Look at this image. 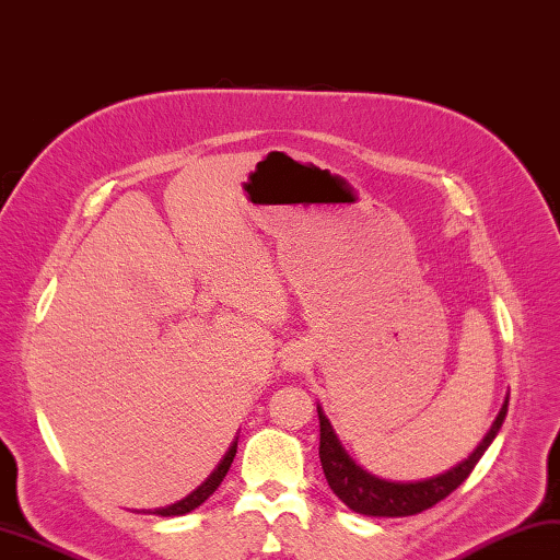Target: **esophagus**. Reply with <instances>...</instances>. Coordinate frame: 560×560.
Returning a JSON list of instances; mask_svg holds the SVG:
<instances>
[{"instance_id":"obj_1","label":"esophagus","mask_w":560,"mask_h":560,"mask_svg":"<svg viewBox=\"0 0 560 560\" xmlns=\"http://www.w3.org/2000/svg\"><path fill=\"white\" fill-rule=\"evenodd\" d=\"M301 365H303V355L298 353H289V355H283V370H289V372H298L301 370Z\"/></svg>"}]
</instances>
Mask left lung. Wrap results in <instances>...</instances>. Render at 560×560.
<instances>
[{
    "label": "left lung",
    "instance_id": "obj_1",
    "mask_svg": "<svg viewBox=\"0 0 560 560\" xmlns=\"http://www.w3.org/2000/svg\"><path fill=\"white\" fill-rule=\"evenodd\" d=\"M505 412H509V398L503 400L497 420H493L489 432L479 441L477 448L465 460L453 465L451 470L429 479H415V482H388V479L368 472L365 467L358 465L348 456L339 434L334 432L329 418L324 415L322 406L317 402L319 460L324 477H327V482L336 497H339L350 511H355L360 515L406 517L422 513L427 509H432L434 503L444 501L453 489H458L465 482L467 475L475 470L479 458H482L485 451L491 446V441L497 439L499 429L505 420Z\"/></svg>",
    "mask_w": 560,
    "mask_h": 560
}]
</instances>
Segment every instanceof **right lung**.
<instances>
[{
    "label": "right lung",
    "mask_w": 560,
    "mask_h": 560,
    "mask_svg": "<svg viewBox=\"0 0 560 560\" xmlns=\"http://www.w3.org/2000/svg\"><path fill=\"white\" fill-rule=\"evenodd\" d=\"M236 448H238V439L233 441L231 448L226 451V456L219 460V465L214 467L212 475L207 477L198 489L190 491L186 499H180V501H176V503H172V505H164V509H154V511H150V513L162 515V517H172V515H186V513L198 509V505H202L207 499H210L212 493L217 491V487H219L221 482H224V477H226L229 467H231V463H233V456H236Z\"/></svg>",
    "instance_id": "obj_1"
}]
</instances>
